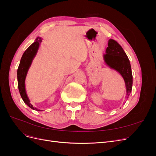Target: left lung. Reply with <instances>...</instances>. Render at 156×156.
<instances>
[{"label":"left lung","mask_w":156,"mask_h":156,"mask_svg":"<svg viewBox=\"0 0 156 156\" xmlns=\"http://www.w3.org/2000/svg\"><path fill=\"white\" fill-rule=\"evenodd\" d=\"M103 58L108 66L117 71L124 79L126 98H128L132 90L133 75L130 62L124 49L117 41L110 39Z\"/></svg>","instance_id":"obj_1"}]
</instances>
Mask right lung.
Instances as JSON below:
<instances>
[{"instance_id": "right-lung-1", "label": "right lung", "mask_w": 156, "mask_h": 156, "mask_svg": "<svg viewBox=\"0 0 156 156\" xmlns=\"http://www.w3.org/2000/svg\"><path fill=\"white\" fill-rule=\"evenodd\" d=\"M41 41L42 39L41 37H37L34 43L28 48V49L24 52V53H23L22 56L20 65H19L17 69L18 88L23 101L30 108H31L32 109L40 111H41V110L34 108L30 103V100L29 98H28L26 92L25 81L28 70H29L30 66L33 59L35 57L37 51L38 50L40 44H41Z\"/></svg>"}]
</instances>
